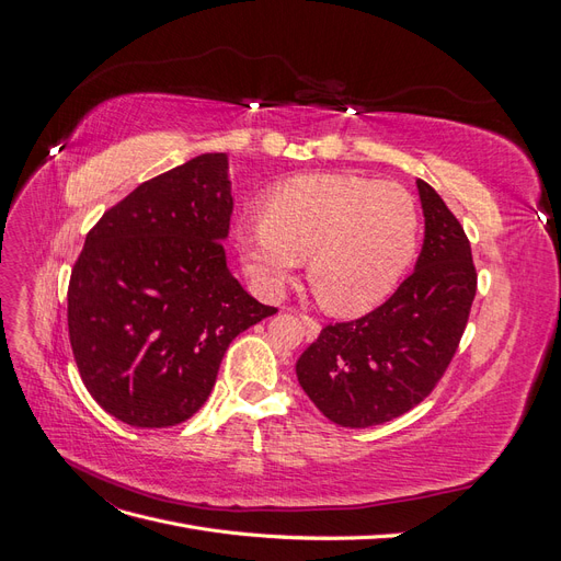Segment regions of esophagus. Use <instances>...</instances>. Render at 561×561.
Instances as JSON below:
<instances>
[{
    "mask_svg": "<svg viewBox=\"0 0 561 561\" xmlns=\"http://www.w3.org/2000/svg\"><path fill=\"white\" fill-rule=\"evenodd\" d=\"M301 322H304V330H307V339L313 342V339L320 334V322L311 316H301Z\"/></svg>",
    "mask_w": 561,
    "mask_h": 561,
    "instance_id": "1",
    "label": "esophagus"
}]
</instances>
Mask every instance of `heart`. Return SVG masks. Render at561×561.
Returning a JSON list of instances; mask_svg holds the SVG:
<instances>
[{
    "instance_id": "obj_1",
    "label": "heart",
    "mask_w": 561,
    "mask_h": 561,
    "mask_svg": "<svg viewBox=\"0 0 561 561\" xmlns=\"http://www.w3.org/2000/svg\"><path fill=\"white\" fill-rule=\"evenodd\" d=\"M262 217L239 227L252 283L276 295L309 260L318 301L339 316L375 309L416 257L421 215L398 182L355 173L299 175L268 192Z\"/></svg>"
}]
</instances>
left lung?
<instances>
[{
  "label": "left lung",
  "instance_id": "8db88e82",
  "mask_svg": "<svg viewBox=\"0 0 561 561\" xmlns=\"http://www.w3.org/2000/svg\"><path fill=\"white\" fill-rule=\"evenodd\" d=\"M426 236L379 309L320 330L299 355L304 393L336 426L369 428L410 412L443 379L478 290L470 241L428 182L416 180Z\"/></svg>",
  "mask_w": 561,
  "mask_h": 561
}]
</instances>
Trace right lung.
I'll return each mask as SVG.
<instances>
[{
  "mask_svg": "<svg viewBox=\"0 0 561 561\" xmlns=\"http://www.w3.org/2000/svg\"><path fill=\"white\" fill-rule=\"evenodd\" d=\"M227 154L142 182L89 231L67 290L83 386L114 419L168 428L208 400L229 344L274 316L231 276Z\"/></svg>",
  "mask_w": 561,
  "mask_h": 561,
  "instance_id": "right-lung-1",
  "label": "right lung"
}]
</instances>
